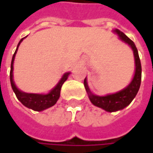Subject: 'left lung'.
<instances>
[{"label": "left lung", "mask_w": 153, "mask_h": 153, "mask_svg": "<svg viewBox=\"0 0 153 153\" xmlns=\"http://www.w3.org/2000/svg\"><path fill=\"white\" fill-rule=\"evenodd\" d=\"M115 32L117 33L119 36V38L129 45L132 48L134 55V61H135V72L133 78L132 82L126 88L123 89L122 91L117 92L116 94H108L106 96H97L93 94L87 83V79H84V87L86 90L88 94V97L90 101L93 103V105H96L98 107L104 109L105 111L112 112V111H117L122 110L127 105H128L135 95L137 94L139 91L140 86V82H141V65H140V60L138 54V50L135 47L132 40L128 38L124 33L121 32L120 30H116Z\"/></svg>", "instance_id": "8db88e82"}]
</instances>
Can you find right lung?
I'll list each match as a JSON object with an SVG mask.
<instances>
[{"mask_svg": "<svg viewBox=\"0 0 153 153\" xmlns=\"http://www.w3.org/2000/svg\"><path fill=\"white\" fill-rule=\"evenodd\" d=\"M22 38L20 42H19L17 49L15 51L14 54L13 56L12 59V62H11V71H10V82H11V86L12 88L16 94V97L18 98V100L20 101L24 105H25L26 107L30 109H32L34 111H43L45 109H48L54 105L57 102V100H59V95H60V89L63 85V83L66 81L68 76H69V72L65 73L61 80L59 81V82L55 86V88L53 89H52L48 94H27V93H24V92L19 90L14 84V82L13 79V61H14L15 54L18 51L19 46L20 44V42L23 41Z\"/></svg>", "mask_w": 153, "mask_h": 153, "instance_id": "1", "label": "right lung"}]
</instances>
